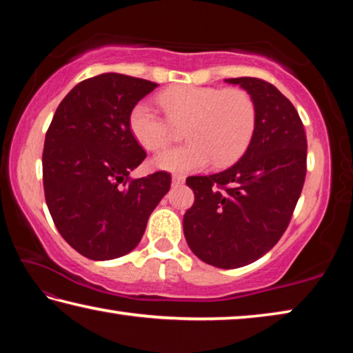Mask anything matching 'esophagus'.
<instances>
[{
    "label": "esophagus",
    "instance_id": "1",
    "mask_svg": "<svg viewBox=\"0 0 353 353\" xmlns=\"http://www.w3.org/2000/svg\"><path fill=\"white\" fill-rule=\"evenodd\" d=\"M183 182H185V176H182V174H174L171 177L172 185H182Z\"/></svg>",
    "mask_w": 353,
    "mask_h": 353
}]
</instances>
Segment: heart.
<instances>
[{
  "label": "heart",
  "instance_id": "obj_1",
  "mask_svg": "<svg viewBox=\"0 0 353 353\" xmlns=\"http://www.w3.org/2000/svg\"><path fill=\"white\" fill-rule=\"evenodd\" d=\"M162 118L145 101L129 115L134 139L148 151H159L172 139V128L185 124L183 146L165 149L152 166L166 172H193L212 162L224 166L240 157L252 139L256 109L252 97L241 88L181 85L159 94Z\"/></svg>",
  "mask_w": 353,
  "mask_h": 353
}]
</instances>
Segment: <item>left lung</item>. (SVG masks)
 Listing matches in <instances>:
<instances>
[{
    "label": "left lung",
    "instance_id": "left-lung-1",
    "mask_svg": "<svg viewBox=\"0 0 353 353\" xmlns=\"http://www.w3.org/2000/svg\"><path fill=\"white\" fill-rule=\"evenodd\" d=\"M224 81L252 97L255 130L230 168L187 179L194 204L183 214V235L199 260L235 270L271 250L288 227L305 181L307 137L294 105L272 83Z\"/></svg>",
    "mask_w": 353,
    "mask_h": 353
}]
</instances>
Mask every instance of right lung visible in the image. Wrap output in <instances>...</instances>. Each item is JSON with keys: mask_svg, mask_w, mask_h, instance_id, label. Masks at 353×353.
I'll return each instance as SVG.
<instances>
[{"mask_svg": "<svg viewBox=\"0 0 353 353\" xmlns=\"http://www.w3.org/2000/svg\"><path fill=\"white\" fill-rule=\"evenodd\" d=\"M159 83L103 73L77 83L59 104L43 148L48 210L71 248L104 261L134 250L168 193L165 171L128 182L146 157L129 128L139 101Z\"/></svg>", "mask_w": 353, "mask_h": 353, "instance_id": "1", "label": "right lung"}]
</instances>
